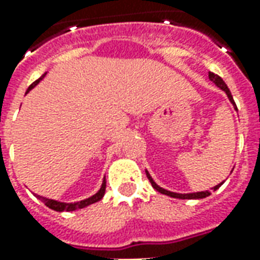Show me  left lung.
Returning <instances> with one entry per match:
<instances>
[{
	"mask_svg": "<svg viewBox=\"0 0 260 260\" xmlns=\"http://www.w3.org/2000/svg\"><path fill=\"white\" fill-rule=\"evenodd\" d=\"M209 79L212 80L214 85L217 86V87H220L221 90L225 91V94H227V97H229V100L231 102V104L234 106V108L237 110V106H235L234 103V99H233V96H231V91H230V89L227 87V85L224 83V80L218 76V75L213 74V72H209ZM146 175L147 178H149V181H150V184H152V186L156 189L157 192H160V193H163V195H167V196H171V198H177V199H203V198H206V196L210 195V191H201V192H192V193H177V192H171V191H167V189H164V188H161V186H158L154 181H153L152 175L149 174V171L146 170ZM223 184V182H221ZM221 184H217L216 186H213L212 191H217L218 188L221 186Z\"/></svg>",
	"mask_w": 260,
	"mask_h": 260,
	"instance_id": "8db88e82",
	"label": "left lung"
}]
</instances>
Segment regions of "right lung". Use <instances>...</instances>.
Returning a JSON list of instances; mask_svg holds the SVG:
<instances>
[{
	"instance_id": "add662e5",
	"label": "right lung",
	"mask_w": 260,
	"mask_h": 260,
	"mask_svg": "<svg viewBox=\"0 0 260 260\" xmlns=\"http://www.w3.org/2000/svg\"><path fill=\"white\" fill-rule=\"evenodd\" d=\"M46 76V74L43 75L42 78H39L36 82H33L30 86H29V89L26 90V94L29 93V91L35 87L36 85H39V82L43 79ZM104 192H106V178L103 180L102 182V186H100V189L94 193L93 196L90 198H87V199H83V201H79V202H74V203H67V202H58V201H54V199H48V198H44V196H40V195H35L36 198H39L40 201L48 206L50 209H53L55 212H74V210H78V209H83V207L89 206V205H93V203H96V202L102 201V198L104 196Z\"/></svg>"
}]
</instances>
